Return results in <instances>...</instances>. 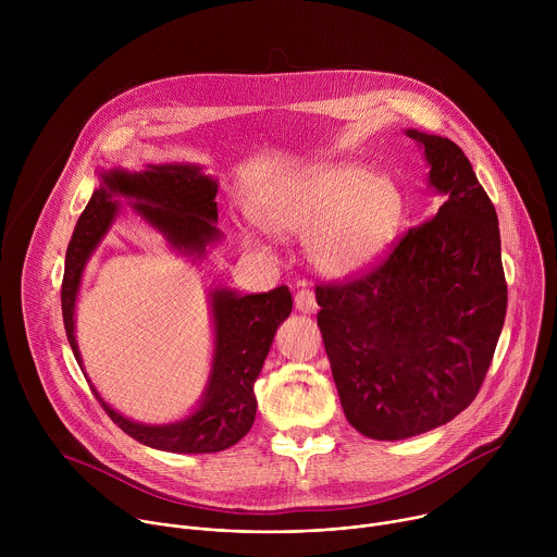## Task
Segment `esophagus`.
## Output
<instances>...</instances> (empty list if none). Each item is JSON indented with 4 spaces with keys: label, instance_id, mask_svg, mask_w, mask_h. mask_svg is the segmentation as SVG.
<instances>
[{
    "label": "esophagus",
    "instance_id": "34e87169",
    "mask_svg": "<svg viewBox=\"0 0 557 557\" xmlns=\"http://www.w3.org/2000/svg\"><path fill=\"white\" fill-rule=\"evenodd\" d=\"M295 308L304 314H310L317 310V299H314V293L310 288H301L297 290L295 295Z\"/></svg>",
    "mask_w": 557,
    "mask_h": 557
}]
</instances>
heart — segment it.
<instances>
[{"instance_id": "1", "label": "heart", "mask_w": 557, "mask_h": 557, "mask_svg": "<svg viewBox=\"0 0 557 557\" xmlns=\"http://www.w3.org/2000/svg\"><path fill=\"white\" fill-rule=\"evenodd\" d=\"M253 220L277 235H306L310 262L348 277L372 267L399 237L408 200L387 174L326 163L301 170L251 205Z\"/></svg>"}]
</instances>
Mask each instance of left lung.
I'll return each mask as SVG.
<instances>
[{
	"mask_svg": "<svg viewBox=\"0 0 557 557\" xmlns=\"http://www.w3.org/2000/svg\"><path fill=\"white\" fill-rule=\"evenodd\" d=\"M441 196L370 273L314 286L317 326L348 423L401 441L460 414L479 394L507 312L496 209L462 149L406 129Z\"/></svg>",
	"mask_w": 557,
	"mask_h": 557,
	"instance_id": "1",
	"label": "left lung"
}]
</instances>
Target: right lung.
<instances>
[{
    "instance_id": "right-lung-1",
    "label": "right lung",
    "mask_w": 557,
    "mask_h": 557,
    "mask_svg": "<svg viewBox=\"0 0 557 557\" xmlns=\"http://www.w3.org/2000/svg\"><path fill=\"white\" fill-rule=\"evenodd\" d=\"M215 194L218 183L205 176L198 165H149L134 174L125 170L101 172V187L95 189L74 226L61 284L63 326L82 370V352L74 339L76 293L90 256L121 213L116 198L134 200L132 209L149 226L163 233L176 251L202 258L207 247L220 243L222 237L215 226ZM209 297L215 329L213 361L202 401L194 414L168 425L136 423L110 408L88 379L108 417L147 447L176 454H213L235 445L256 421L258 401L253 383L271 350L277 326L293 310L290 290L288 286H277L269 293L240 295L231 288H215Z\"/></svg>"
}]
</instances>
